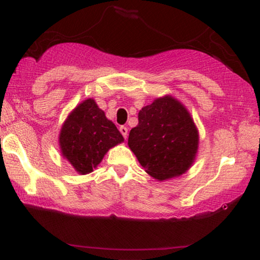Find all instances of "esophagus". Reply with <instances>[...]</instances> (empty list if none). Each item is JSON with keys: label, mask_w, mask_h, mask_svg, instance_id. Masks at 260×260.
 <instances>
[{"label": "esophagus", "mask_w": 260, "mask_h": 260, "mask_svg": "<svg viewBox=\"0 0 260 260\" xmlns=\"http://www.w3.org/2000/svg\"><path fill=\"white\" fill-rule=\"evenodd\" d=\"M119 131H120V134L123 135V137L126 140V137H127V127H125V126H120V127H119Z\"/></svg>", "instance_id": "esophagus-1"}]
</instances>
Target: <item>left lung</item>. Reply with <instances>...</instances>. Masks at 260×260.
Listing matches in <instances>:
<instances>
[{
    "label": "left lung",
    "mask_w": 260,
    "mask_h": 260,
    "mask_svg": "<svg viewBox=\"0 0 260 260\" xmlns=\"http://www.w3.org/2000/svg\"><path fill=\"white\" fill-rule=\"evenodd\" d=\"M129 148L149 175L158 181L182 175L193 165L199 133L190 113L172 95L155 99L138 112Z\"/></svg>",
    "instance_id": "1"
}]
</instances>
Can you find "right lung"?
<instances>
[{"instance_id": "1", "label": "right lung", "mask_w": 260, "mask_h": 260, "mask_svg": "<svg viewBox=\"0 0 260 260\" xmlns=\"http://www.w3.org/2000/svg\"><path fill=\"white\" fill-rule=\"evenodd\" d=\"M123 141L115 124L91 98L70 113L59 135L62 156L81 175L93 172L109 149Z\"/></svg>"}]
</instances>
